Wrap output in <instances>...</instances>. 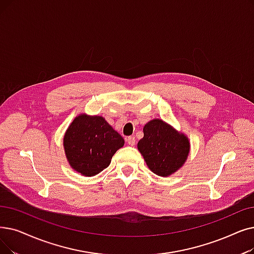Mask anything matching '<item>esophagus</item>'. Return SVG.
Returning a JSON list of instances; mask_svg holds the SVG:
<instances>
[{"mask_svg": "<svg viewBox=\"0 0 254 254\" xmlns=\"http://www.w3.org/2000/svg\"><path fill=\"white\" fill-rule=\"evenodd\" d=\"M126 141L127 142V144L130 145V146H134L135 143H136V139L134 136H129V137H127L126 138Z\"/></svg>", "mask_w": 254, "mask_h": 254, "instance_id": "34e87169", "label": "esophagus"}]
</instances>
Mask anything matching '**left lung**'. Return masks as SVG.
<instances>
[{"mask_svg":"<svg viewBox=\"0 0 254 254\" xmlns=\"http://www.w3.org/2000/svg\"><path fill=\"white\" fill-rule=\"evenodd\" d=\"M143 133L138 150L154 174L167 178L184 166L191 146L184 133L159 118L148 121Z\"/></svg>","mask_w":254,"mask_h":254,"instance_id":"1","label":"left lung"}]
</instances>
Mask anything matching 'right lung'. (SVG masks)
Listing matches in <instances>:
<instances>
[{
  "label": "right lung",
  "instance_id": "right-lung-1",
  "mask_svg": "<svg viewBox=\"0 0 254 254\" xmlns=\"http://www.w3.org/2000/svg\"><path fill=\"white\" fill-rule=\"evenodd\" d=\"M125 139L103 116H76L63 138L65 157L70 167L84 176H94L111 163Z\"/></svg>",
  "mask_w": 254,
  "mask_h": 254
}]
</instances>
